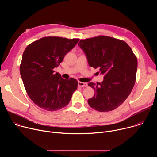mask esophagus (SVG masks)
Segmentation results:
<instances>
[{
    "mask_svg": "<svg viewBox=\"0 0 157 157\" xmlns=\"http://www.w3.org/2000/svg\"><path fill=\"white\" fill-rule=\"evenodd\" d=\"M78 86L79 87H87V84L86 82H78Z\"/></svg>",
    "mask_w": 157,
    "mask_h": 157,
    "instance_id": "34e87169",
    "label": "esophagus"
}]
</instances>
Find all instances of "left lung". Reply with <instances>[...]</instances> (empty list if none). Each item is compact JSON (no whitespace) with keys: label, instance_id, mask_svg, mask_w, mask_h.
<instances>
[{"label":"left lung","instance_id":"8db88e82","mask_svg":"<svg viewBox=\"0 0 157 157\" xmlns=\"http://www.w3.org/2000/svg\"><path fill=\"white\" fill-rule=\"evenodd\" d=\"M79 47L86 55L89 65L99 68L104 75L101 83L89 82L94 96L87 102L100 112L113 110L128 98L134 86L137 59L130 47L122 40L106 36L81 40Z\"/></svg>","mask_w":157,"mask_h":157}]
</instances>
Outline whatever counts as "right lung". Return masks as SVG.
<instances>
[{
  "label": "right lung",
  "instance_id": "right-lung-1",
  "mask_svg": "<svg viewBox=\"0 0 157 157\" xmlns=\"http://www.w3.org/2000/svg\"><path fill=\"white\" fill-rule=\"evenodd\" d=\"M79 39L43 37L30 43L22 55L20 73L30 99L39 107L55 111L66 106L78 82L64 79L53 69L63 61Z\"/></svg>",
  "mask_w": 157,
  "mask_h": 157
}]
</instances>
